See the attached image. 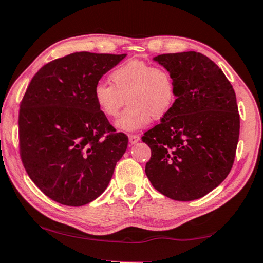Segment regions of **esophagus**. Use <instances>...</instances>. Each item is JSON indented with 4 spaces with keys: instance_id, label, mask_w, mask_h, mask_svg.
Here are the masks:
<instances>
[{
    "instance_id": "34e87169",
    "label": "esophagus",
    "mask_w": 263,
    "mask_h": 263,
    "mask_svg": "<svg viewBox=\"0 0 263 263\" xmlns=\"http://www.w3.org/2000/svg\"><path fill=\"white\" fill-rule=\"evenodd\" d=\"M128 140H130L131 145H135L140 140V137L137 136V135H130V136H128Z\"/></svg>"
}]
</instances>
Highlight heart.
I'll return each instance as SVG.
<instances>
[{"mask_svg": "<svg viewBox=\"0 0 263 263\" xmlns=\"http://www.w3.org/2000/svg\"><path fill=\"white\" fill-rule=\"evenodd\" d=\"M111 83L99 82L93 99L99 111L115 118L126 102L128 106L118 119L119 131L133 132L154 119L168 115L177 99L176 83L167 69L144 61L132 60L120 64L110 74Z\"/></svg>", "mask_w": 263, "mask_h": 263, "instance_id": "obj_1", "label": "heart"}]
</instances>
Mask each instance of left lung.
<instances>
[{
  "label": "left lung",
  "instance_id": "obj_1",
  "mask_svg": "<svg viewBox=\"0 0 263 263\" xmlns=\"http://www.w3.org/2000/svg\"><path fill=\"white\" fill-rule=\"evenodd\" d=\"M153 61L173 76L177 99L168 115L144 133L151 148L145 173L165 197L202 198L226 179L234 162L240 132L234 89L200 52L165 53Z\"/></svg>",
  "mask_w": 263,
  "mask_h": 263
}]
</instances>
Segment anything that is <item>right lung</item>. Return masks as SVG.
<instances>
[{"instance_id":"obj_1","label":"right lung","mask_w":263,"mask_h":263,"mask_svg":"<svg viewBox=\"0 0 263 263\" xmlns=\"http://www.w3.org/2000/svg\"><path fill=\"white\" fill-rule=\"evenodd\" d=\"M126 53L73 52L44 65L29 84L18 117L20 151L28 176L65 206H83L109 186L127 136L96 105L99 79Z\"/></svg>"}]
</instances>
